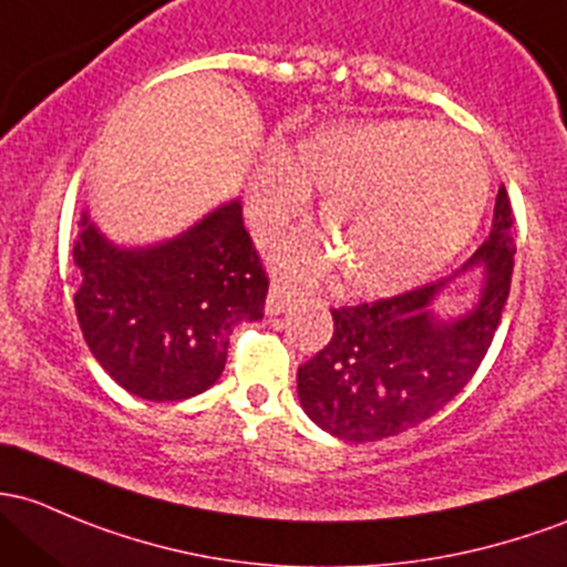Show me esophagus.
Returning <instances> with one entry per match:
<instances>
[{"label": "esophagus", "instance_id": "obj_1", "mask_svg": "<svg viewBox=\"0 0 567 567\" xmlns=\"http://www.w3.org/2000/svg\"><path fill=\"white\" fill-rule=\"evenodd\" d=\"M290 303H293V293H290V290H285L282 285H271V288H268L266 315H282Z\"/></svg>", "mask_w": 567, "mask_h": 567}]
</instances>
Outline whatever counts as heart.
<instances>
[{"label":"heart","mask_w":567,"mask_h":567,"mask_svg":"<svg viewBox=\"0 0 567 567\" xmlns=\"http://www.w3.org/2000/svg\"><path fill=\"white\" fill-rule=\"evenodd\" d=\"M309 187L329 195L323 230L350 290L391 296L456 258L486 206V163L475 143L419 118L323 127L293 159L274 152L249 184V223L260 238L301 217ZM290 271H309L296 249Z\"/></svg>","instance_id":"b5f03b06"}]
</instances>
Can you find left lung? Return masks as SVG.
Here are the masks:
<instances>
[{
	"mask_svg": "<svg viewBox=\"0 0 567 567\" xmlns=\"http://www.w3.org/2000/svg\"><path fill=\"white\" fill-rule=\"evenodd\" d=\"M514 214L505 189L492 234L454 277L410 293L331 309V342L299 367V399L323 432L348 443L393 437L432 419L484 361L514 274ZM467 270H481L480 299L458 319L433 315L436 296Z\"/></svg>",
	"mask_w": 567,
	"mask_h": 567,
	"instance_id": "obj_1",
	"label": "left lung"
}]
</instances>
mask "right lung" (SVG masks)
<instances>
[{
	"label": "right lung",
	"mask_w": 567,
	"mask_h": 567,
	"mask_svg": "<svg viewBox=\"0 0 567 567\" xmlns=\"http://www.w3.org/2000/svg\"><path fill=\"white\" fill-rule=\"evenodd\" d=\"M79 225L75 315L100 367L148 402H182L212 389L234 326L264 318L268 293L241 200L152 247H118L86 212Z\"/></svg>",
	"instance_id": "add662e5"
}]
</instances>
